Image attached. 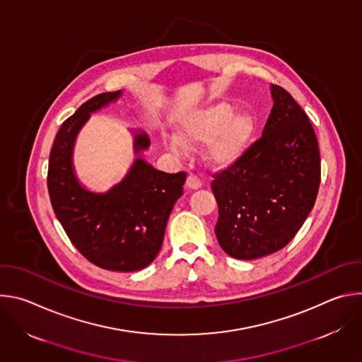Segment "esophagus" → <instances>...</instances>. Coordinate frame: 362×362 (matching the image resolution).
Segmentation results:
<instances>
[{
    "instance_id": "1",
    "label": "esophagus",
    "mask_w": 362,
    "mask_h": 362,
    "mask_svg": "<svg viewBox=\"0 0 362 362\" xmlns=\"http://www.w3.org/2000/svg\"><path fill=\"white\" fill-rule=\"evenodd\" d=\"M200 186H202V180H200L197 176L190 175V176L187 177V180H186V187H187V189L196 190V189H199Z\"/></svg>"
}]
</instances>
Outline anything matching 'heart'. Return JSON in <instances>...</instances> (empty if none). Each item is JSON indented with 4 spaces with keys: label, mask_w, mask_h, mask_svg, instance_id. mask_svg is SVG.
Segmentation results:
<instances>
[{
    "label": "heart",
    "mask_w": 362,
    "mask_h": 362,
    "mask_svg": "<svg viewBox=\"0 0 362 362\" xmlns=\"http://www.w3.org/2000/svg\"><path fill=\"white\" fill-rule=\"evenodd\" d=\"M230 113L232 107L223 103L206 107L182 123L179 137L190 147L209 139L204 147V159L218 168L229 166L242 156L255 129L249 115ZM170 148L179 153L182 146L172 140Z\"/></svg>",
    "instance_id": "heart-1"
}]
</instances>
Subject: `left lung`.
<instances>
[{
  "mask_svg": "<svg viewBox=\"0 0 362 362\" xmlns=\"http://www.w3.org/2000/svg\"><path fill=\"white\" fill-rule=\"evenodd\" d=\"M274 107L262 132L211 183L221 247L236 259H256L286 246L317 200L321 158L314 127L293 97L271 87Z\"/></svg>",
  "mask_w": 362,
  "mask_h": 362,
  "instance_id": "1",
  "label": "left lung"
}]
</instances>
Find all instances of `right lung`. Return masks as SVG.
<instances>
[{
    "mask_svg": "<svg viewBox=\"0 0 362 362\" xmlns=\"http://www.w3.org/2000/svg\"><path fill=\"white\" fill-rule=\"evenodd\" d=\"M120 95V90L97 94L62 124L49 153L47 186L57 219L87 261L107 271L134 272L158 256L187 173H165L136 159L127 176L107 193L88 192L78 183L73 169L76 136L90 113ZM148 144L147 134H134L136 153Z\"/></svg>",
    "mask_w": 362,
    "mask_h": 362,
    "instance_id": "right-lung-1",
    "label": "right lung"
}]
</instances>
